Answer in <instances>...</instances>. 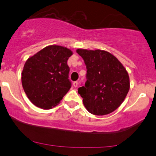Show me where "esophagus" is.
Listing matches in <instances>:
<instances>
[{
  "label": "esophagus",
  "instance_id": "obj_1",
  "mask_svg": "<svg viewBox=\"0 0 156 156\" xmlns=\"http://www.w3.org/2000/svg\"><path fill=\"white\" fill-rule=\"evenodd\" d=\"M78 85V81H75V82H73V87H77Z\"/></svg>",
  "mask_w": 156,
  "mask_h": 156
}]
</instances>
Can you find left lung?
I'll return each instance as SVG.
<instances>
[{"mask_svg":"<svg viewBox=\"0 0 156 156\" xmlns=\"http://www.w3.org/2000/svg\"><path fill=\"white\" fill-rule=\"evenodd\" d=\"M87 67V81L78 88L86 109L94 115L111 114L119 107L130 88L125 67L106 51L77 49Z\"/></svg>","mask_w":156,"mask_h":156,"instance_id":"left-lung-1","label":"left lung"}]
</instances>
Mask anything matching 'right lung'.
<instances>
[{"instance_id": "right-lung-1", "label": "right lung", "mask_w": 156, "mask_h": 156, "mask_svg": "<svg viewBox=\"0 0 156 156\" xmlns=\"http://www.w3.org/2000/svg\"><path fill=\"white\" fill-rule=\"evenodd\" d=\"M70 49L60 45L45 47L29 57L22 73L23 89L30 101L42 109H50L60 103L71 88L69 79Z\"/></svg>"}]
</instances>
